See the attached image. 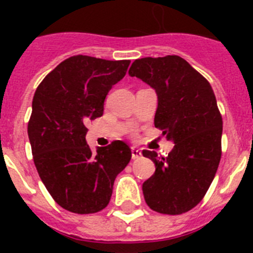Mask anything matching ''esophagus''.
<instances>
[{
	"label": "esophagus",
	"mask_w": 253,
	"mask_h": 253,
	"mask_svg": "<svg viewBox=\"0 0 253 253\" xmlns=\"http://www.w3.org/2000/svg\"><path fill=\"white\" fill-rule=\"evenodd\" d=\"M142 157V152L137 148H131V158L133 160H139Z\"/></svg>",
	"instance_id": "34e87169"
}]
</instances>
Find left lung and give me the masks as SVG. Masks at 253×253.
Instances as JSON below:
<instances>
[{
    "instance_id": "1",
    "label": "left lung",
    "mask_w": 253,
    "mask_h": 253,
    "mask_svg": "<svg viewBox=\"0 0 253 253\" xmlns=\"http://www.w3.org/2000/svg\"><path fill=\"white\" fill-rule=\"evenodd\" d=\"M129 76L156 90L154 126L175 143L167 157L143 151L156 165L142 186L144 200L161 214L186 213L203 200L222 157L223 120L213 88L178 55L135 59Z\"/></svg>"
}]
</instances>
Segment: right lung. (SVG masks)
<instances>
[{"label":"right lung","mask_w":253,"mask_h":253,"mask_svg":"<svg viewBox=\"0 0 253 253\" xmlns=\"http://www.w3.org/2000/svg\"><path fill=\"white\" fill-rule=\"evenodd\" d=\"M130 60L73 55L58 64L38 86L28 124L33 160L54 202L76 214L107 207L116 176L131 151L123 140L97 148L86 143V125L104 114L111 87Z\"/></svg>","instance_id":"add662e5"}]
</instances>
